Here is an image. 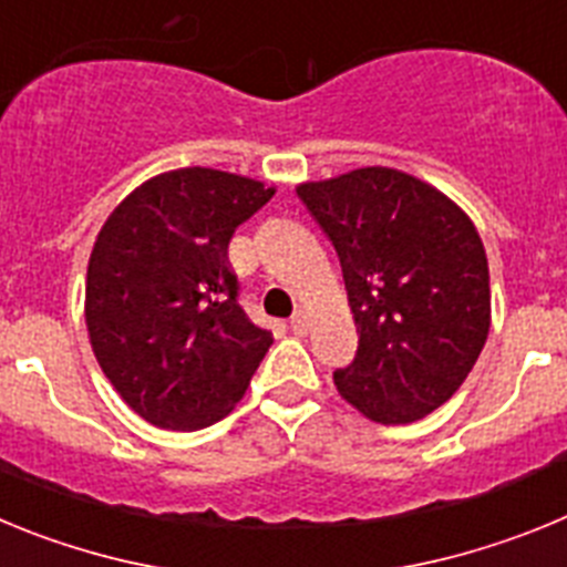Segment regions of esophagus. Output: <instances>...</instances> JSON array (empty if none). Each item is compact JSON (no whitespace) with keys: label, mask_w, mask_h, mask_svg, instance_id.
<instances>
[{"label":"esophagus","mask_w":567,"mask_h":567,"mask_svg":"<svg viewBox=\"0 0 567 567\" xmlns=\"http://www.w3.org/2000/svg\"><path fill=\"white\" fill-rule=\"evenodd\" d=\"M289 329H292L295 334H307L309 318H307V312H303V309H298V312H295L292 318H289Z\"/></svg>","instance_id":"esophagus-1"}]
</instances>
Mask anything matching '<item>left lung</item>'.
I'll return each mask as SVG.
<instances>
[{
	"label": "left lung",
	"instance_id": "obj_1",
	"mask_svg": "<svg viewBox=\"0 0 567 567\" xmlns=\"http://www.w3.org/2000/svg\"><path fill=\"white\" fill-rule=\"evenodd\" d=\"M298 195L338 252L358 327L338 392L383 425L432 414L488 338V260L474 224L440 189L389 167L300 184Z\"/></svg>",
	"mask_w": 567,
	"mask_h": 567
}]
</instances>
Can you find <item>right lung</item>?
<instances>
[{
    "mask_svg": "<svg viewBox=\"0 0 567 567\" xmlns=\"http://www.w3.org/2000/svg\"><path fill=\"white\" fill-rule=\"evenodd\" d=\"M272 195L244 175L173 169L133 189L99 233L84 292L90 343L147 423L173 432L218 423L269 352L272 332L238 303L227 247Z\"/></svg>",
    "mask_w": 567,
    "mask_h": 567,
    "instance_id": "right-lung-1",
    "label": "right lung"
}]
</instances>
